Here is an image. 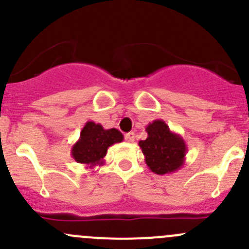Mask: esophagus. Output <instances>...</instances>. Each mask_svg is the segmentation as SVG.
<instances>
[{
    "instance_id": "34e87169",
    "label": "esophagus",
    "mask_w": 249,
    "mask_h": 249,
    "mask_svg": "<svg viewBox=\"0 0 249 249\" xmlns=\"http://www.w3.org/2000/svg\"><path fill=\"white\" fill-rule=\"evenodd\" d=\"M135 137H136V136H135V132H132V131L127 132V134L125 135V140H126L127 142H134Z\"/></svg>"
}]
</instances>
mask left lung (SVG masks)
<instances>
[{"mask_svg": "<svg viewBox=\"0 0 249 249\" xmlns=\"http://www.w3.org/2000/svg\"><path fill=\"white\" fill-rule=\"evenodd\" d=\"M148 137L140 141L147 166L157 175H170L180 169L185 162L187 144L179 134L170 130L161 119L149 123L145 127Z\"/></svg>", "mask_w": 249, "mask_h": 249, "instance_id": "left-lung-1", "label": "left lung"}]
</instances>
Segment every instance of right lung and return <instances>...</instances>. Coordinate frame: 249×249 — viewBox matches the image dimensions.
I'll use <instances>...</instances> for the list:
<instances>
[{"instance_id":"1","label":"right lung","mask_w":249,"mask_h":249,"mask_svg":"<svg viewBox=\"0 0 249 249\" xmlns=\"http://www.w3.org/2000/svg\"><path fill=\"white\" fill-rule=\"evenodd\" d=\"M124 140L122 132L117 129H104L101 124L87 122L80 131L79 139L71 149V155L77 162L92 167L102 166L105 164L107 149L114 143Z\"/></svg>"}]
</instances>
